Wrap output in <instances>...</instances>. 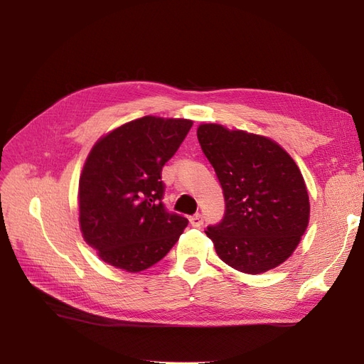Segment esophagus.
Here are the masks:
<instances>
[{
  "instance_id": "34e87169",
  "label": "esophagus",
  "mask_w": 364,
  "mask_h": 364,
  "mask_svg": "<svg viewBox=\"0 0 364 364\" xmlns=\"http://www.w3.org/2000/svg\"><path fill=\"white\" fill-rule=\"evenodd\" d=\"M190 225L193 228H200L203 225V217L200 214H196V215L190 217Z\"/></svg>"
}]
</instances>
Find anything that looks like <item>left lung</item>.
<instances>
[{"mask_svg": "<svg viewBox=\"0 0 364 364\" xmlns=\"http://www.w3.org/2000/svg\"><path fill=\"white\" fill-rule=\"evenodd\" d=\"M197 138L226 202L222 222L205 230L217 255L249 274L278 267L299 245L310 218L299 167L267 136L209 123L199 126Z\"/></svg>", "mask_w": 364, "mask_h": 364, "instance_id": "1", "label": "left lung"}]
</instances>
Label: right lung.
Listing matches in <instances>:
<instances>
[{"label": "right lung", "mask_w": 364, "mask_h": 364, "mask_svg": "<svg viewBox=\"0 0 364 364\" xmlns=\"http://www.w3.org/2000/svg\"><path fill=\"white\" fill-rule=\"evenodd\" d=\"M191 119L147 115L114 129L87 155L79 181L85 241L111 266L130 273L161 261L188 225L162 203V167Z\"/></svg>", "instance_id": "right-lung-1"}]
</instances>
